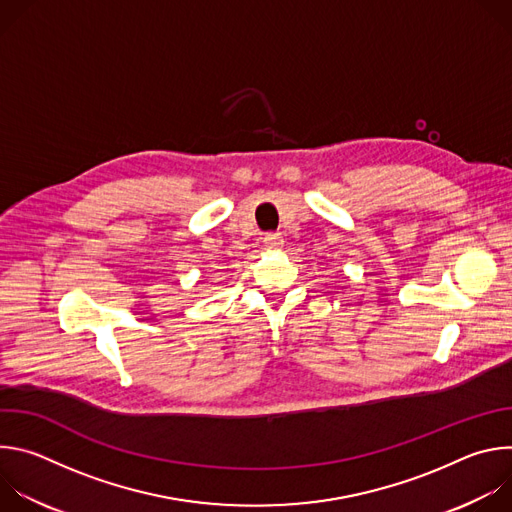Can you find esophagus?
Listing matches in <instances>:
<instances>
[{"instance_id": "1", "label": "esophagus", "mask_w": 512, "mask_h": 512, "mask_svg": "<svg viewBox=\"0 0 512 512\" xmlns=\"http://www.w3.org/2000/svg\"><path fill=\"white\" fill-rule=\"evenodd\" d=\"M263 245L267 247V249H281L283 247V237L279 235V233H267L265 237H263Z\"/></svg>"}]
</instances>
